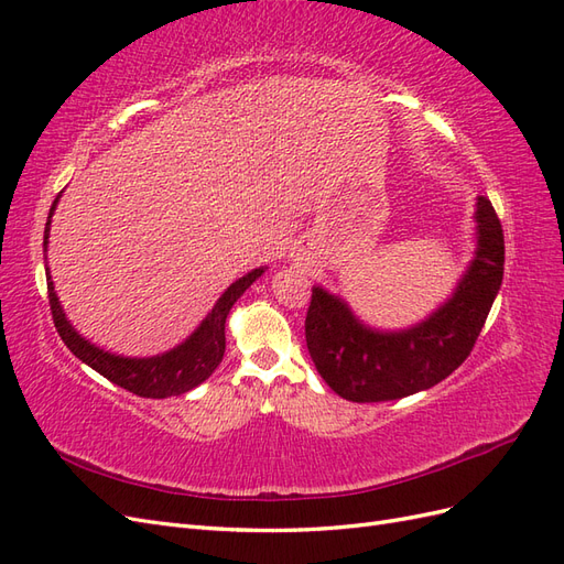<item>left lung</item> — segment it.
Instances as JSON below:
<instances>
[{
	"mask_svg": "<svg viewBox=\"0 0 564 564\" xmlns=\"http://www.w3.org/2000/svg\"><path fill=\"white\" fill-rule=\"evenodd\" d=\"M477 249L456 292L414 327L377 332L340 301L313 286L305 344L327 386L350 402H386L433 388L470 355L503 280V230L487 197H477Z\"/></svg>",
	"mask_w": 564,
	"mask_h": 564,
	"instance_id": "8db88e82",
	"label": "left lung"
}]
</instances>
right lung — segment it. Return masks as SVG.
Segmentation results:
<instances>
[{
    "label": "right lung",
    "instance_id": "obj_1",
    "mask_svg": "<svg viewBox=\"0 0 564 564\" xmlns=\"http://www.w3.org/2000/svg\"><path fill=\"white\" fill-rule=\"evenodd\" d=\"M58 197L48 209L46 228H44V251L48 245L46 240L51 230L48 228L51 214L56 209ZM261 275H263V268H256L247 272L245 278L232 282L224 292V296L216 301L212 313L204 317L199 327L191 334V338H185L183 344L176 346L174 350L155 355V357H122V355H112L96 348L87 338H82L75 332L73 324L67 322L58 303V296L54 292V282H51L48 268H46V289H48V305H51V317H54V324H56V332L61 334L63 344L70 348L75 357H79L84 365L96 369L100 377H106L119 388L133 392V395L164 400L172 395H183V392L193 390L195 386H199L202 381H207L212 377L226 352L228 313L235 305V301L240 299Z\"/></svg>",
    "mask_w": 564,
    "mask_h": 564
}]
</instances>
